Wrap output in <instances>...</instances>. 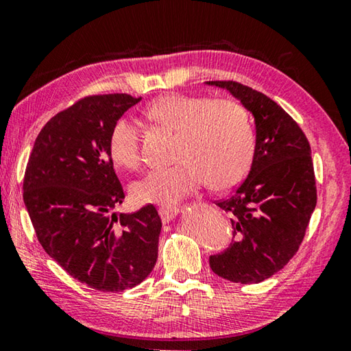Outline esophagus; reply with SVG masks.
Segmentation results:
<instances>
[{
    "instance_id": "1",
    "label": "esophagus",
    "mask_w": 351,
    "mask_h": 351,
    "mask_svg": "<svg viewBox=\"0 0 351 351\" xmlns=\"http://www.w3.org/2000/svg\"><path fill=\"white\" fill-rule=\"evenodd\" d=\"M178 212H180V210H178L176 207H162V208H159V216H161V219L165 224V222L173 221L178 216Z\"/></svg>"
}]
</instances>
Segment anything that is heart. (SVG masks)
<instances>
[{
  "mask_svg": "<svg viewBox=\"0 0 351 351\" xmlns=\"http://www.w3.org/2000/svg\"><path fill=\"white\" fill-rule=\"evenodd\" d=\"M145 113L178 133L180 162L152 170L133 182L130 192L138 204L175 206L207 180L215 189H227L250 169L253 129L245 110L234 101L173 93L155 99ZM139 144L138 125L125 118L117 121L107 143L112 162L119 169H136L141 161Z\"/></svg>",
  "mask_w": 351,
  "mask_h": 351,
  "instance_id": "b5f03b06",
  "label": "heart"
}]
</instances>
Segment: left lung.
<instances>
[{"instance_id":"8db88e82","label":"left lung","mask_w":351,"mask_h":351,"mask_svg":"<svg viewBox=\"0 0 351 351\" xmlns=\"http://www.w3.org/2000/svg\"><path fill=\"white\" fill-rule=\"evenodd\" d=\"M224 88L254 119V154L244 182L216 202L230 212L237 239L210 256V269L232 282L258 284L279 271L298 252L316 207L310 144L281 106L233 81H208Z\"/></svg>"}]
</instances>
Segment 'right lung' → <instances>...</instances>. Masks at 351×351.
I'll list each match as a JSON object with an SVG mask.
<instances>
[{"mask_svg":"<svg viewBox=\"0 0 351 351\" xmlns=\"http://www.w3.org/2000/svg\"><path fill=\"white\" fill-rule=\"evenodd\" d=\"M141 98L97 95L43 127L24 176V206L36 238L70 276L101 291H123L154 270L162 222L155 206L113 212L124 190L109 156L110 130Z\"/></svg>","mask_w":351,"mask_h":351,"instance_id":"obj_1","label":"right lung"}]
</instances>
